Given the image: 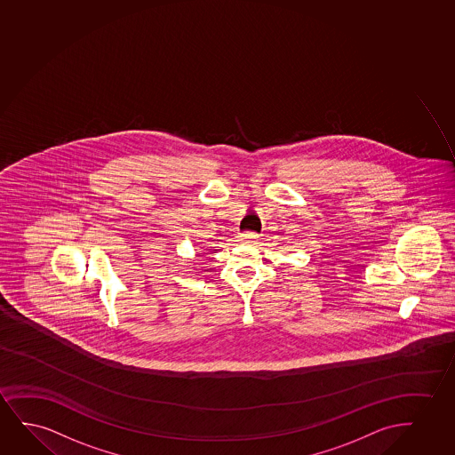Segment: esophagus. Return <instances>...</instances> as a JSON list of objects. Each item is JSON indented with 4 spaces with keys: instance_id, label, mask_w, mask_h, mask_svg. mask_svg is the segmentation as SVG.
Wrapping results in <instances>:
<instances>
[{
    "instance_id": "34e87169",
    "label": "esophagus",
    "mask_w": 455,
    "mask_h": 455,
    "mask_svg": "<svg viewBox=\"0 0 455 455\" xmlns=\"http://www.w3.org/2000/svg\"><path fill=\"white\" fill-rule=\"evenodd\" d=\"M258 237L259 235L258 233H253V231H247V233H243L241 235V239H243V243H253L258 241Z\"/></svg>"
}]
</instances>
